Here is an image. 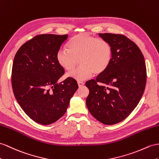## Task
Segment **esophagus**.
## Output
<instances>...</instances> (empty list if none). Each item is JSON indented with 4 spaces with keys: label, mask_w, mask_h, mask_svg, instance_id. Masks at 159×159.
Instances as JSON below:
<instances>
[{
    "label": "esophagus",
    "mask_w": 159,
    "mask_h": 159,
    "mask_svg": "<svg viewBox=\"0 0 159 159\" xmlns=\"http://www.w3.org/2000/svg\"><path fill=\"white\" fill-rule=\"evenodd\" d=\"M84 84V82H82V81H78V85L79 87H82Z\"/></svg>",
    "instance_id": "obj_1"
}]
</instances>
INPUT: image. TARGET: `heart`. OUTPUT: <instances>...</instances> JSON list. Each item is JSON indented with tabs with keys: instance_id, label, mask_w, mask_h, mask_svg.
Listing matches in <instances>:
<instances>
[{
	"instance_id": "1",
	"label": "heart",
	"mask_w": 159,
	"mask_h": 159,
	"mask_svg": "<svg viewBox=\"0 0 159 159\" xmlns=\"http://www.w3.org/2000/svg\"><path fill=\"white\" fill-rule=\"evenodd\" d=\"M68 50L60 49L56 54V61L60 67L68 71L67 76L78 81L91 77L93 73L100 74L107 69L112 58V48L107 41L97 39L87 33L73 37L67 46Z\"/></svg>"
}]
</instances>
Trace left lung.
<instances>
[{"instance_id":"left-lung-1","label":"left lung","mask_w":159,"mask_h":159,"mask_svg":"<svg viewBox=\"0 0 159 159\" xmlns=\"http://www.w3.org/2000/svg\"><path fill=\"white\" fill-rule=\"evenodd\" d=\"M111 45L112 58L105 70L85 84L86 104L101 123L113 125L126 118L141 99L146 83L144 56L137 45L121 34H99Z\"/></svg>"}]
</instances>
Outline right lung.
<instances>
[{
    "label": "right lung",
    "mask_w": 159,
    "mask_h": 159,
    "mask_svg": "<svg viewBox=\"0 0 159 159\" xmlns=\"http://www.w3.org/2000/svg\"><path fill=\"white\" fill-rule=\"evenodd\" d=\"M68 36L38 35L15 56L11 74L14 95L26 114L39 124H51L62 117L79 88L69 77L57 83L64 69L57 62L56 54Z\"/></svg>",
    "instance_id": "right-lung-1"
}]
</instances>
